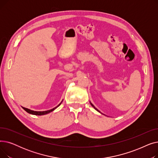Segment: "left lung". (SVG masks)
Instances as JSON below:
<instances>
[{"label":"left lung","mask_w":158,"mask_h":158,"mask_svg":"<svg viewBox=\"0 0 158 158\" xmlns=\"http://www.w3.org/2000/svg\"><path fill=\"white\" fill-rule=\"evenodd\" d=\"M90 104H91V105H92V107H94V109H95V110H97V111L98 112H99V113H101V114H103V113H101V112L100 111H99V110H97V109L96 108V107H95V106H94V105H93V104H92V103H91V102H90ZM104 115H105V114H104Z\"/></svg>","instance_id":"obj_1"}]
</instances>
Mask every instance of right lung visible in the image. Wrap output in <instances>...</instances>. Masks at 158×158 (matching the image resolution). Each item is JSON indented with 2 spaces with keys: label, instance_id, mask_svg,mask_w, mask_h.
Wrapping results in <instances>:
<instances>
[{
  "label": "right lung",
  "instance_id": "1",
  "mask_svg": "<svg viewBox=\"0 0 158 158\" xmlns=\"http://www.w3.org/2000/svg\"><path fill=\"white\" fill-rule=\"evenodd\" d=\"M62 101H61V102H62ZM61 102L60 104H58L56 107H54L53 109L49 110H47V111H33V110H29V109H28V108H26V107H22V108H23L25 111H26V112H27L28 113H30V114H34V115H44V114H48V113H51V112L53 111L54 110H56V109L57 108V107L58 106H60L61 105Z\"/></svg>",
  "mask_w": 158,
  "mask_h": 158
}]
</instances>
